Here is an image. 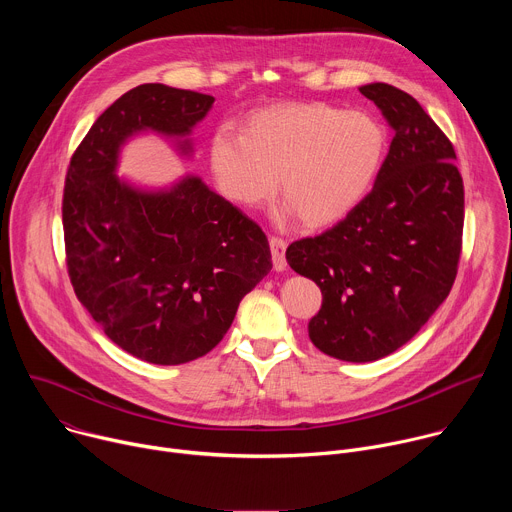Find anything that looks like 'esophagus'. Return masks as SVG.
Masks as SVG:
<instances>
[{
    "label": "esophagus",
    "mask_w": 512,
    "mask_h": 512,
    "mask_svg": "<svg viewBox=\"0 0 512 512\" xmlns=\"http://www.w3.org/2000/svg\"><path fill=\"white\" fill-rule=\"evenodd\" d=\"M269 247H271V255H273V267L277 271H281L285 267V249H287V241H283L281 237H271L269 239Z\"/></svg>",
    "instance_id": "34e87169"
}]
</instances>
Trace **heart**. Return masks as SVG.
<instances>
[{
    "mask_svg": "<svg viewBox=\"0 0 512 512\" xmlns=\"http://www.w3.org/2000/svg\"><path fill=\"white\" fill-rule=\"evenodd\" d=\"M385 148V129L369 113L287 103L251 113L241 133L216 127L208 166L216 188L245 208L267 202L281 176L283 214L298 212L308 227H326L369 192Z\"/></svg>",
    "mask_w": 512,
    "mask_h": 512,
    "instance_id": "1",
    "label": "heart"
}]
</instances>
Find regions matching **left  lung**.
<instances>
[{
	"label": "left lung",
	"mask_w": 512,
	"mask_h": 512,
	"mask_svg": "<svg viewBox=\"0 0 512 512\" xmlns=\"http://www.w3.org/2000/svg\"><path fill=\"white\" fill-rule=\"evenodd\" d=\"M395 129L373 190L330 231L291 243L289 267L322 289L308 334L324 354L379 360L409 342L458 273L464 184L444 131L405 91L358 89Z\"/></svg>",
	"instance_id": "obj_1"
}]
</instances>
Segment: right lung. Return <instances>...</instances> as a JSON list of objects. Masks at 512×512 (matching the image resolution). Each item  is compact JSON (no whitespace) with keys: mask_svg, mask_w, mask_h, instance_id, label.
<instances>
[{"mask_svg":"<svg viewBox=\"0 0 512 512\" xmlns=\"http://www.w3.org/2000/svg\"><path fill=\"white\" fill-rule=\"evenodd\" d=\"M212 103L194 91L139 85L93 123L66 172L70 283L119 348L152 364L210 352L241 300L271 271L261 227L198 176L158 190L117 176L121 148L139 133L172 139L190 156V133Z\"/></svg>","mask_w":512,"mask_h":512,"instance_id":"obj_1","label":"right lung"}]
</instances>
